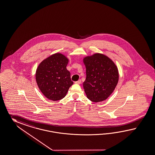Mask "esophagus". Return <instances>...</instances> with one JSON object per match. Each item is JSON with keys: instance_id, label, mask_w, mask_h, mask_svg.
Masks as SVG:
<instances>
[{"instance_id": "34e87169", "label": "esophagus", "mask_w": 155, "mask_h": 155, "mask_svg": "<svg viewBox=\"0 0 155 155\" xmlns=\"http://www.w3.org/2000/svg\"><path fill=\"white\" fill-rule=\"evenodd\" d=\"M75 83H77V84H81V80L79 79L78 81H77Z\"/></svg>"}]
</instances>
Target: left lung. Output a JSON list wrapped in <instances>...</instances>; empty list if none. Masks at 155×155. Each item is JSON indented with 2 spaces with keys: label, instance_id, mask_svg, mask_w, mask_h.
I'll use <instances>...</instances> for the list:
<instances>
[{
  "label": "left lung",
  "instance_id": "left-lung-1",
  "mask_svg": "<svg viewBox=\"0 0 155 155\" xmlns=\"http://www.w3.org/2000/svg\"><path fill=\"white\" fill-rule=\"evenodd\" d=\"M86 68V78L83 88L91 101L101 102L113 93L119 81L117 65L109 57L96 53L83 58Z\"/></svg>",
  "mask_w": 155,
  "mask_h": 155
}]
</instances>
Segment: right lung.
Segmentation results:
<instances>
[{
	"label": "right lung",
	"mask_w": 155,
	"mask_h": 155,
	"mask_svg": "<svg viewBox=\"0 0 155 155\" xmlns=\"http://www.w3.org/2000/svg\"><path fill=\"white\" fill-rule=\"evenodd\" d=\"M68 58L55 53L42 61L36 72V81L42 94L56 101L64 98L73 84L71 73L67 69Z\"/></svg>",
	"instance_id": "obj_1"
}]
</instances>
